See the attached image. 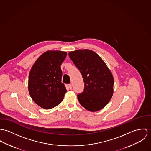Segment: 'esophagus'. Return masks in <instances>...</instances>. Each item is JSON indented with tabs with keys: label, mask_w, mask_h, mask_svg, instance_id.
<instances>
[{
	"label": "esophagus",
	"mask_w": 151,
	"mask_h": 151,
	"mask_svg": "<svg viewBox=\"0 0 151 151\" xmlns=\"http://www.w3.org/2000/svg\"><path fill=\"white\" fill-rule=\"evenodd\" d=\"M72 84H69V88L70 89H72Z\"/></svg>",
	"instance_id": "esophagus-1"
}]
</instances>
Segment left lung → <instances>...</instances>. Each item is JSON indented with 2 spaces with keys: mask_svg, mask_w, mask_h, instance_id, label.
Wrapping results in <instances>:
<instances>
[{
  "mask_svg": "<svg viewBox=\"0 0 151 151\" xmlns=\"http://www.w3.org/2000/svg\"><path fill=\"white\" fill-rule=\"evenodd\" d=\"M69 56L81 72L84 91L78 99L84 108L96 112L104 108L114 93V77L100 57L93 51L84 49L69 52Z\"/></svg>",
  "mask_w": 151,
  "mask_h": 151,
  "instance_id": "8db88e82",
  "label": "left lung"
}]
</instances>
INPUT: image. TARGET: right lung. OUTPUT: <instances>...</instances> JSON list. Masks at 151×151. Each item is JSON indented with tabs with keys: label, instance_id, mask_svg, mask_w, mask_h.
<instances>
[{
	"label": "right lung",
	"instance_id": "1",
	"mask_svg": "<svg viewBox=\"0 0 151 151\" xmlns=\"http://www.w3.org/2000/svg\"><path fill=\"white\" fill-rule=\"evenodd\" d=\"M67 52L49 50L42 54L31 68L28 90L32 100L42 108L51 109L60 104L67 93L61 82V65Z\"/></svg>",
	"mask_w": 151,
	"mask_h": 151
}]
</instances>
